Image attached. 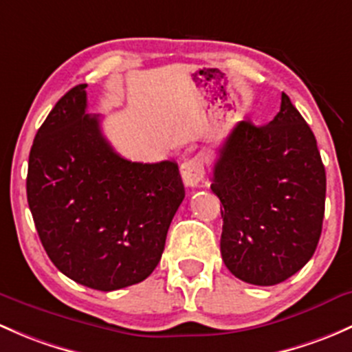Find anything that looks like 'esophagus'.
Listing matches in <instances>:
<instances>
[{
  "instance_id": "esophagus-1",
  "label": "esophagus",
  "mask_w": 352,
  "mask_h": 352,
  "mask_svg": "<svg viewBox=\"0 0 352 352\" xmlns=\"http://www.w3.org/2000/svg\"><path fill=\"white\" fill-rule=\"evenodd\" d=\"M206 173V162L201 155H195V157L186 158L180 165V175H182L184 184L188 187H194L204 179Z\"/></svg>"
}]
</instances>
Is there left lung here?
Wrapping results in <instances>:
<instances>
[{
	"instance_id": "8db88e82",
	"label": "left lung",
	"mask_w": 352,
	"mask_h": 352,
	"mask_svg": "<svg viewBox=\"0 0 352 352\" xmlns=\"http://www.w3.org/2000/svg\"><path fill=\"white\" fill-rule=\"evenodd\" d=\"M210 188L223 204L221 254L236 278L270 287L312 258L325 168L312 129L285 92L268 124H236L219 148Z\"/></svg>"
}]
</instances>
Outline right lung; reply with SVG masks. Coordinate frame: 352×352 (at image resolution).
<instances>
[{
	"instance_id": "right-lung-1",
	"label": "right lung",
	"mask_w": 352,
	"mask_h": 352,
	"mask_svg": "<svg viewBox=\"0 0 352 352\" xmlns=\"http://www.w3.org/2000/svg\"><path fill=\"white\" fill-rule=\"evenodd\" d=\"M86 84L58 99L36 131L27 197L43 248L65 276L111 292L143 282L160 261L186 197L175 162L120 157L89 116Z\"/></svg>"
}]
</instances>
